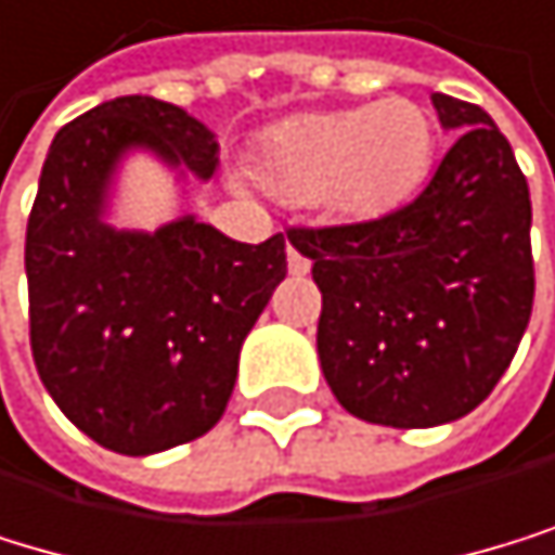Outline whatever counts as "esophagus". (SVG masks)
<instances>
[{"instance_id":"obj_1","label":"esophagus","mask_w":555,"mask_h":555,"mask_svg":"<svg viewBox=\"0 0 555 555\" xmlns=\"http://www.w3.org/2000/svg\"><path fill=\"white\" fill-rule=\"evenodd\" d=\"M286 266H289L293 275H306V272H310V259H306L293 242L286 245Z\"/></svg>"}]
</instances>
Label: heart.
Here are the masks:
<instances>
[{"label": "heart", "instance_id": "b5f03b06", "mask_svg": "<svg viewBox=\"0 0 555 555\" xmlns=\"http://www.w3.org/2000/svg\"><path fill=\"white\" fill-rule=\"evenodd\" d=\"M438 151L435 114L414 96L313 111L272 124L256 144L259 184L286 205H323L330 218L367 225L408 205Z\"/></svg>", "mask_w": 555, "mask_h": 555}]
</instances>
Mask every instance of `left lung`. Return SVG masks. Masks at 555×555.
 Wrapping results in <instances>:
<instances>
[{
    "mask_svg": "<svg viewBox=\"0 0 555 555\" xmlns=\"http://www.w3.org/2000/svg\"><path fill=\"white\" fill-rule=\"evenodd\" d=\"M455 134L425 192L380 222L299 229L323 293L317 353L353 417L435 428L482 404L532 313L529 184L495 120L431 93Z\"/></svg>",
    "mask_w": 555,
    "mask_h": 555,
    "instance_id": "left-lung-1",
    "label": "left lung"
}]
</instances>
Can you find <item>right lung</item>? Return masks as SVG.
I'll list each match as a JSON object with an SVG mask.
<instances>
[{
	"instance_id": "obj_1",
	"label": "right lung",
	"mask_w": 555,
	"mask_h": 555,
	"mask_svg": "<svg viewBox=\"0 0 555 555\" xmlns=\"http://www.w3.org/2000/svg\"><path fill=\"white\" fill-rule=\"evenodd\" d=\"M211 181L218 141L188 111L117 96L50 144L26 225L29 340L42 387L87 438L157 455L218 425L242 344L286 280V242H235L198 215L117 229L124 162Z\"/></svg>"
}]
</instances>
